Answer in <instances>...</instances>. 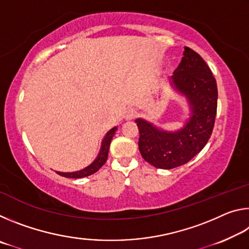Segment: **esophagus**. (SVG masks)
Segmentation results:
<instances>
[{
    "instance_id": "34e87169",
    "label": "esophagus",
    "mask_w": 249,
    "mask_h": 249,
    "mask_svg": "<svg viewBox=\"0 0 249 249\" xmlns=\"http://www.w3.org/2000/svg\"><path fill=\"white\" fill-rule=\"evenodd\" d=\"M135 116H136V111H135V109H133V108H129V109H127V111L125 112L124 119L126 121H130V120H133Z\"/></svg>"
}]
</instances>
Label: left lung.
I'll return each instance as SVG.
<instances>
[{
	"label": "left lung",
	"instance_id": "left-lung-1",
	"mask_svg": "<svg viewBox=\"0 0 249 249\" xmlns=\"http://www.w3.org/2000/svg\"><path fill=\"white\" fill-rule=\"evenodd\" d=\"M172 92L185 101L188 118L182 125L166 129L142 117L135 120L140 130L138 148L147 162L160 169H172L203 149L214 127L217 107V86L209 66L199 53L184 47L183 57L170 78Z\"/></svg>",
	"mask_w": 249,
	"mask_h": 249
}]
</instances>
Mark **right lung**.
Here are the masks:
<instances>
[{
  "label": "right lung",
  "mask_w": 249,
  "mask_h": 249,
  "mask_svg": "<svg viewBox=\"0 0 249 249\" xmlns=\"http://www.w3.org/2000/svg\"><path fill=\"white\" fill-rule=\"evenodd\" d=\"M117 130V126H114V127L111 128L108 132L105 134L104 138L102 140V142H101V147H100V151L96 158L92 161L89 166H87L83 169H80L77 171H71V172H64V171H56L58 175H60L62 177H66V178H84V177L91 176L95 174L101 167H102L105 161L107 159V155H108V149H109V145H111V141L113 136H114L115 132Z\"/></svg>",
  "instance_id": "obj_1"
}]
</instances>
